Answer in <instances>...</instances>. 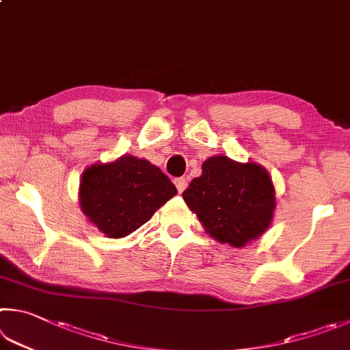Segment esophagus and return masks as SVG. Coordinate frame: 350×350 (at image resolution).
Returning a JSON list of instances; mask_svg holds the SVG:
<instances>
[{
    "label": "esophagus",
    "mask_w": 350,
    "mask_h": 350,
    "mask_svg": "<svg viewBox=\"0 0 350 350\" xmlns=\"http://www.w3.org/2000/svg\"><path fill=\"white\" fill-rule=\"evenodd\" d=\"M174 185L177 188V191L183 193V189L187 188V179L185 177H177V179H174Z\"/></svg>",
    "instance_id": "1"
}]
</instances>
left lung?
Returning <instances> with one entry per match:
<instances>
[{
  "label": "left lung",
  "instance_id": "8db88e82",
  "mask_svg": "<svg viewBox=\"0 0 350 350\" xmlns=\"http://www.w3.org/2000/svg\"><path fill=\"white\" fill-rule=\"evenodd\" d=\"M182 197L206 234L232 247H243L268 231L277 205L274 183L262 165L221 154L202 163V174Z\"/></svg>",
  "mask_w": 350,
  "mask_h": 350
}]
</instances>
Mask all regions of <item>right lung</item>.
Returning a JSON list of instances; mask_svg holds the SVG:
<instances>
[{"mask_svg": "<svg viewBox=\"0 0 350 350\" xmlns=\"http://www.w3.org/2000/svg\"><path fill=\"white\" fill-rule=\"evenodd\" d=\"M177 189L147 159L124 154L87 167L79 183L82 213L109 239H122L153 217Z\"/></svg>", "mask_w": 350, "mask_h": 350, "instance_id": "1", "label": "right lung"}]
</instances>
